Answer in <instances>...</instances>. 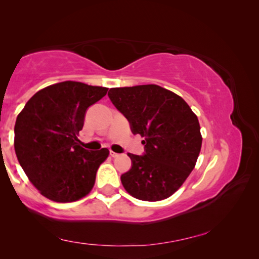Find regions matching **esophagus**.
Listing matches in <instances>:
<instances>
[{
    "label": "esophagus",
    "instance_id": "esophagus-1",
    "mask_svg": "<svg viewBox=\"0 0 259 259\" xmlns=\"http://www.w3.org/2000/svg\"><path fill=\"white\" fill-rule=\"evenodd\" d=\"M109 154H111V156H112V157H117V156L120 155V154H117V153L113 152V151H111V153H109Z\"/></svg>",
    "mask_w": 259,
    "mask_h": 259
}]
</instances>
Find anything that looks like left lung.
I'll list each match as a JSON object with an SVG mask.
<instances>
[{
  "instance_id": "obj_1",
  "label": "left lung",
  "mask_w": 259,
  "mask_h": 259,
  "mask_svg": "<svg viewBox=\"0 0 259 259\" xmlns=\"http://www.w3.org/2000/svg\"><path fill=\"white\" fill-rule=\"evenodd\" d=\"M108 97L145 145L144 155L128 154L133 165L121 176L125 191L151 202L171 196L190 176L200 154L198 116L181 96L156 84L112 88Z\"/></svg>"
}]
</instances>
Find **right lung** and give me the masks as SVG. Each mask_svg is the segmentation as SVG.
<instances>
[{"instance_id": "add662e5", "label": "right lung", "mask_w": 259, "mask_h": 259, "mask_svg": "<svg viewBox=\"0 0 259 259\" xmlns=\"http://www.w3.org/2000/svg\"><path fill=\"white\" fill-rule=\"evenodd\" d=\"M108 88L75 81L37 91L17 116L15 151L29 182L55 202H73L93 190L109 151H87L78 140L87 108Z\"/></svg>"}]
</instances>
